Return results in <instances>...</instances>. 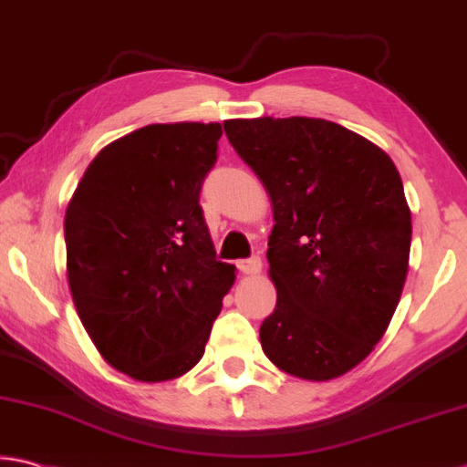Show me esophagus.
Returning <instances> with one entry per match:
<instances>
[{"instance_id": "esophagus-1", "label": "esophagus", "mask_w": 467, "mask_h": 467, "mask_svg": "<svg viewBox=\"0 0 467 467\" xmlns=\"http://www.w3.org/2000/svg\"><path fill=\"white\" fill-rule=\"evenodd\" d=\"M236 268H239L243 274H257L262 272V260L257 255L245 257V260L236 262Z\"/></svg>"}]
</instances>
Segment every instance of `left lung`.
Returning <instances> with one entry per match:
<instances>
[{"label":"left lung","mask_w":467,"mask_h":467,"mask_svg":"<svg viewBox=\"0 0 467 467\" xmlns=\"http://www.w3.org/2000/svg\"><path fill=\"white\" fill-rule=\"evenodd\" d=\"M226 137L268 191L270 278L260 327L274 366L330 380L366 359L401 297L411 212L393 160L322 118L226 120Z\"/></svg>","instance_id":"obj_1"}]
</instances>
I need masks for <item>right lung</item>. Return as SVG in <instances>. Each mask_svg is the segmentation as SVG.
I'll list each match as a JSON object with an SVG mask.
<instances>
[{"label":"right lung","mask_w":467,"mask_h":467,"mask_svg":"<svg viewBox=\"0 0 467 467\" xmlns=\"http://www.w3.org/2000/svg\"><path fill=\"white\" fill-rule=\"evenodd\" d=\"M220 137L218 122L130 132L95 155L66 210L80 322L103 359L135 380L189 372L234 283L199 205Z\"/></svg>","instance_id":"add662e5"}]
</instances>
